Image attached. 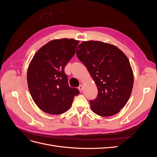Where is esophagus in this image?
I'll return each mask as SVG.
<instances>
[{
	"instance_id": "34e87169",
	"label": "esophagus",
	"mask_w": 157,
	"mask_h": 157,
	"mask_svg": "<svg viewBox=\"0 0 157 157\" xmlns=\"http://www.w3.org/2000/svg\"><path fill=\"white\" fill-rule=\"evenodd\" d=\"M78 90H79V91L80 92H82V90H83V86H82V85H80V86H78Z\"/></svg>"
}]
</instances>
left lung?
Returning <instances> with one entry per match:
<instances>
[{
  "label": "left lung",
  "instance_id": "left-lung-1",
  "mask_svg": "<svg viewBox=\"0 0 157 157\" xmlns=\"http://www.w3.org/2000/svg\"><path fill=\"white\" fill-rule=\"evenodd\" d=\"M77 56L96 82L97 98L90 101L92 111L101 117L118 113L129 99L134 75L126 56L117 46L100 41H84Z\"/></svg>",
  "mask_w": 157,
  "mask_h": 157
}]
</instances>
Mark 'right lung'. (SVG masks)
Listing matches in <instances>:
<instances>
[{
    "instance_id": "obj_1",
    "label": "right lung",
    "mask_w": 157,
    "mask_h": 157,
    "mask_svg": "<svg viewBox=\"0 0 157 157\" xmlns=\"http://www.w3.org/2000/svg\"><path fill=\"white\" fill-rule=\"evenodd\" d=\"M78 42L73 39L51 40L33 56L27 70L28 88L42 111L51 115L64 113L79 94L77 88L69 86L64 71Z\"/></svg>"
}]
</instances>
